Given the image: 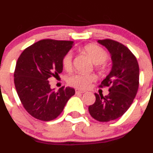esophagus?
<instances>
[{"label":"esophagus","mask_w":153,"mask_h":153,"mask_svg":"<svg viewBox=\"0 0 153 153\" xmlns=\"http://www.w3.org/2000/svg\"><path fill=\"white\" fill-rule=\"evenodd\" d=\"M84 92H85L83 90H81V89H75V93L76 94H81V93H84Z\"/></svg>","instance_id":"obj_1"}]
</instances>
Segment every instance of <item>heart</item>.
Here are the masks:
<instances>
[{
    "mask_svg": "<svg viewBox=\"0 0 153 153\" xmlns=\"http://www.w3.org/2000/svg\"><path fill=\"white\" fill-rule=\"evenodd\" d=\"M84 52L89 57L95 64H101L105 63L108 59V54L99 46L95 44H89L84 47ZM73 55L72 52H68L64 56L62 60L63 67L67 71H70L72 68ZM96 80V76L93 74L78 73L72 75L68 80L70 86L78 89H86L90 86L91 83Z\"/></svg>",
    "mask_w": 153,
    "mask_h": 153,
    "instance_id": "heart-1",
    "label": "heart"
}]
</instances>
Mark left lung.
<instances>
[{
  "instance_id": "1",
  "label": "left lung",
  "mask_w": 153,
  "mask_h": 153,
  "mask_svg": "<svg viewBox=\"0 0 153 153\" xmlns=\"http://www.w3.org/2000/svg\"><path fill=\"white\" fill-rule=\"evenodd\" d=\"M98 43L107 49L112 59L110 72L100 86H109V94L95 93L96 100L89 112L94 119L108 122L122 116L133 102L139 86V67L135 55L121 43L110 39Z\"/></svg>"
}]
</instances>
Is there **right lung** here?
<instances>
[{"label":"right lung","instance_id":"obj_1","mask_svg":"<svg viewBox=\"0 0 153 153\" xmlns=\"http://www.w3.org/2000/svg\"><path fill=\"white\" fill-rule=\"evenodd\" d=\"M73 41L44 39L27 47L16 63L14 82L18 97L32 117L44 121L56 118L64 110L75 89H52L49 79L63 71L62 60Z\"/></svg>","mask_w":153,"mask_h":153}]
</instances>
